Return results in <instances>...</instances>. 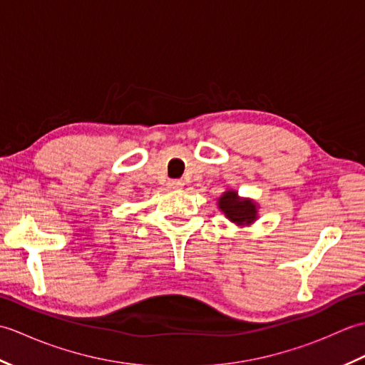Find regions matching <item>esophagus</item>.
Returning <instances> with one entry per match:
<instances>
[{
	"instance_id": "esophagus-1",
	"label": "esophagus",
	"mask_w": 365,
	"mask_h": 365,
	"mask_svg": "<svg viewBox=\"0 0 365 365\" xmlns=\"http://www.w3.org/2000/svg\"><path fill=\"white\" fill-rule=\"evenodd\" d=\"M170 187H173V188H182L183 187V182L173 180V182H170Z\"/></svg>"
}]
</instances>
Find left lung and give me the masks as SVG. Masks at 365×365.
I'll return each instance as SVG.
<instances>
[{"label": "left lung", "mask_w": 365, "mask_h": 365, "mask_svg": "<svg viewBox=\"0 0 365 365\" xmlns=\"http://www.w3.org/2000/svg\"><path fill=\"white\" fill-rule=\"evenodd\" d=\"M218 208L238 227H250L259 220V204L251 197L238 196V191L227 190L218 199Z\"/></svg>", "instance_id": "1"}]
</instances>
